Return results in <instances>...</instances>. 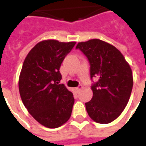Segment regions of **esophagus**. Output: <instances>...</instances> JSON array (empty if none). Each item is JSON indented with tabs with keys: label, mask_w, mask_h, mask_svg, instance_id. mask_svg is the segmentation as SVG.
<instances>
[{
	"label": "esophagus",
	"mask_w": 146,
	"mask_h": 146,
	"mask_svg": "<svg viewBox=\"0 0 146 146\" xmlns=\"http://www.w3.org/2000/svg\"><path fill=\"white\" fill-rule=\"evenodd\" d=\"M82 88H83L82 85H79L78 87H77V88H74V90H75V92L78 93V92H79L80 91V90L82 89Z\"/></svg>",
	"instance_id": "1"
}]
</instances>
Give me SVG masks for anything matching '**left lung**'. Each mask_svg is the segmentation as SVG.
I'll return each instance as SVG.
<instances>
[{
    "label": "left lung",
    "instance_id": "obj_1",
    "mask_svg": "<svg viewBox=\"0 0 146 146\" xmlns=\"http://www.w3.org/2000/svg\"><path fill=\"white\" fill-rule=\"evenodd\" d=\"M76 48L88 58L92 80L98 78L92 85V100L85 103L87 112L98 123H111L129 101L133 87L131 69L117 48L101 40L80 42Z\"/></svg>",
    "mask_w": 146,
    "mask_h": 146
}]
</instances>
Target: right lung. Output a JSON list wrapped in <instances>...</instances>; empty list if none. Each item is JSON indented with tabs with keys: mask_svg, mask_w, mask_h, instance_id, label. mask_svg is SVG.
<instances>
[{
	"mask_svg": "<svg viewBox=\"0 0 146 146\" xmlns=\"http://www.w3.org/2000/svg\"><path fill=\"white\" fill-rule=\"evenodd\" d=\"M75 44L43 40L24 60L19 80L21 98L30 115L46 127H58L71 116L74 98L63 84H59V69Z\"/></svg>",
	"mask_w": 146,
	"mask_h": 146,
	"instance_id": "1",
	"label": "right lung"
}]
</instances>
